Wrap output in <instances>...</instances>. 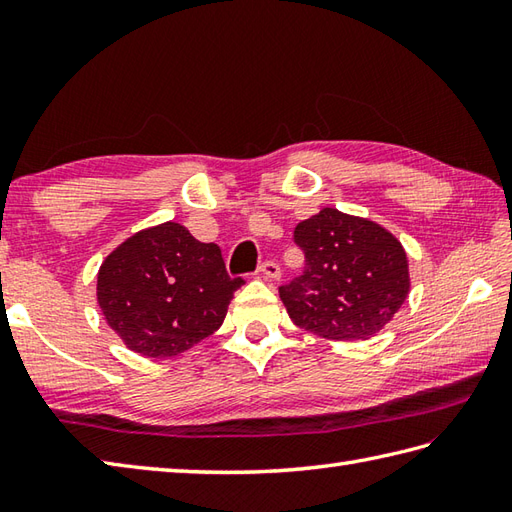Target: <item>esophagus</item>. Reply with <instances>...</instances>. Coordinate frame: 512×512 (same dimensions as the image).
Listing matches in <instances>:
<instances>
[{
    "instance_id": "1",
    "label": "esophagus",
    "mask_w": 512,
    "mask_h": 512,
    "mask_svg": "<svg viewBox=\"0 0 512 512\" xmlns=\"http://www.w3.org/2000/svg\"><path fill=\"white\" fill-rule=\"evenodd\" d=\"M257 270H259V273H262L264 277H268V279H279V277H281V268H279L277 262H273V259H266V262L259 264Z\"/></svg>"
}]
</instances>
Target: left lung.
I'll list each match as a JSON object with an SVG mask.
<instances>
[{
    "instance_id": "obj_1",
    "label": "left lung",
    "mask_w": 512,
    "mask_h": 512,
    "mask_svg": "<svg viewBox=\"0 0 512 512\" xmlns=\"http://www.w3.org/2000/svg\"><path fill=\"white\" fill-rule=\"evenodd\" d=\"M306 268L279 297L299 328L332 341L383 330L409 295L405 248L376 222L323 209L295 226Z\"/></svg>"
}]
</instances>
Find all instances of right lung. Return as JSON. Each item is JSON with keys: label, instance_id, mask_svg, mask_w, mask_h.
I'll return each mask as SVG.
<instances>
[{"label": "right lung", "instance_id": "obj_1", "mask_svg": "<svg viewBox=\"0 0 512 512\" xmlns=\"http://www.w3.org/2000/svg\"><path fill=\"white\" fill-rule=\"evenodd\" d=\"M242 284V277L226 273L220 246L165 222L125 239L105 257L96 297L129 350L167 358L220 328Z\"/></svg>", "mask_w": 512, "mask_h": 512}]
</instances>
